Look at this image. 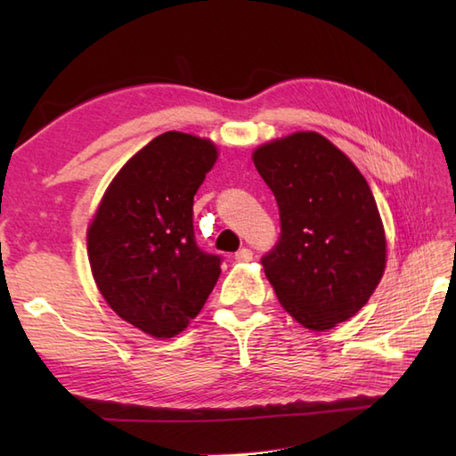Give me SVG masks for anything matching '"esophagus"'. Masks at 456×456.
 I'll return each instance as SVG.
<instances>
[{"instance_id": "34e87169", "label": "esophagus", "mask_w": 456, "mask_h": 456, "mask_svg": "<svg viewBox=\"0 0 456 456\" xmlns=\"http://www.w3.org/2000/svg\"><path fill=\"white\" fill-rule=\"evenodd\" d=\"M235 260H237V263H250V260H253V250H250V248L237 250Z\"/></svg>"}]
</instances>
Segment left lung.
<instances>
[{
    "mask_svg": "<svg viewBox=\"0 0 456 456\" xmlns=\"http://www.w3.org/2000/svg\"><path fill=\"white\" fill-rule=\"evenodd\" d=\"M280 208L278 245L263 258L278 302L309 331H327L366 305L386 270V233L354 162L315 131L253 151Z\"/></svg>",
    "mask_w": 456,
    "mask_h": 456,
    "instance_id": "8db88e82",
    "label": "left lung"
}]
</instances>
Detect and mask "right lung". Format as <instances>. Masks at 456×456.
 Returning a JSON list of instances; mask_svg holds the SVG:
<instances>
[{
    "label": "right lung",
    "mask_w": 456,
    "mask_h": 456,
    "mask_svg": "<svg viewBox=\"0 0 456 456\" xmlns=\"http://www.w3.org/2000/svg\"><path fill=\"white\" fill-rule=\"evenodd\" d=\"M209 139L167 131L115 174L88 225L94 282L123 322L154 338L198 317L221 274L193 240V196L217 162Z\"/></svg>",
    "instance_id": "add662e5"
}]
</instances>
